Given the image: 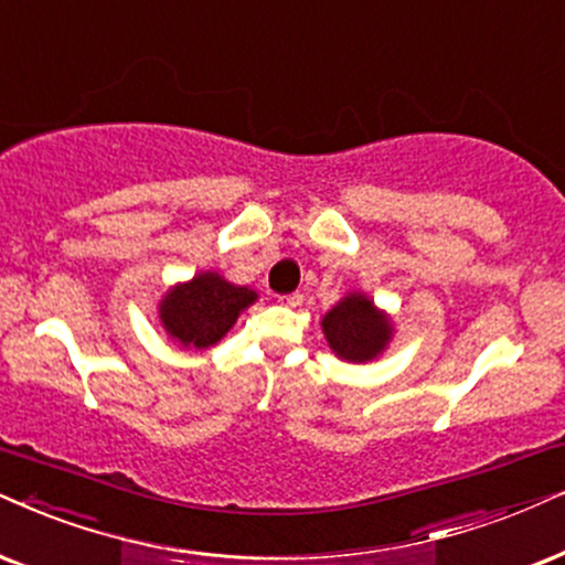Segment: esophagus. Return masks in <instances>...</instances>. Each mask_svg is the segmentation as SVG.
<instances>
[{
	"label": "esophagus",
	"instance_id": "1",
	"mask_svg": "<svg viewBox=\"0 0 565 565\" xmlns=\"http://www.w3.org/2000/svg\"><path fill=\"white\" fill-rule=\"evenodd\" d=\"M278 302L287 305V307H299V305H302V295H299V291H291V295L278 297Z\"/></svg>",
	"mask_w": 565,
	"mask_h": 565
}]
</instances>
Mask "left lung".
Masks as SVG:
<instances>
[{"instance_id": "1", "label": "left lung", "mask_w": 565, "mask_h": 565, "mask_svg": "<svg viewBox=\"0 0 565 565\" xmlns=\"http://www.w3.org/2000/svg\"><path fill=\"white\" fill-rule=\"evenodd\" d=\"M323 333L335 356L349 362H370L391 341V320L377 310L373 299L352 291L323 316Z\"/></svg>"}]
</instances>
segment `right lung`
I'll use <instances>...</instances> for the list:
<instances>
[{"label":"right lung","mask_w":565,"mask_h":565,"mask_svg":"<svg viewBox=\"0 0 565 565\" xmlns=\"http://www.w3.org/2000/svg\"><path fill=\"white\" fill-rule=\"evenodd\" d=\"M258 299L253 289L234 287L224 276L198 274L188 284H177L159 305V318L177 344L209 349L237 323L239 312Z\"/></svg>","instance_id":"obj_1"}]
</instances>
